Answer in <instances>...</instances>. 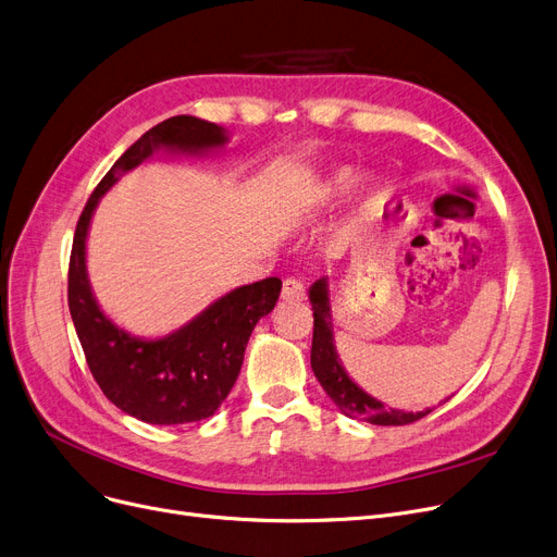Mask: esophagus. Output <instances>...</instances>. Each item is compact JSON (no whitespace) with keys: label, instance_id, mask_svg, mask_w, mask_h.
Masks as SVG:
<instances>
[{"label":"esophagus","instance_id":"34e87169","mask_svg":"<svg viewBox=\"0 0 557 557\" xmlns=\"http://www.w3.org/2000/svg\"><path fill=\"white\" fill-rule=\"evenodd\" d=\"M282 300H294V302L305 300V286H302V282L296 280V277L284 280V284H282Z\"/></svg>","mask_w":557,"mask_h":557}]
</instances>
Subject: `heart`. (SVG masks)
Instances as JSON below:
<instances>
[{
  "label": "heart",
  "mask_w": 557,
  "mask_h": 557,
  "mask_svg": "<svg viewBox=\"0 0 557 557\" xmlns=\"http://www.w3.org/2000/svg\"><path fill=\"white\" fill-rule=\"evenodd\" d=\"M352 186V173L348 171H336L332 173V177L319 188L321 200H336L342 198L344 193H348V188Z\"/></svg>",
  "instance_id": "heart-1"
}]
</instances>
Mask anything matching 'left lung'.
I'll list each match as a JSON object with an SVG mask.
<instances>
[{
	"mask_svg": "<svg viewBox=\"0 0 557 557\" xmlns=\"http://www.w3.org/2000/svg\"><path fill=\"white\" fill-rule=\"evenodd\" d=\"M309 302L313 309V338H311V371L321 382L325 394L334 405L350 419L369 421L373 425H407L423 419L432 409L423 412H403V409H386L377 398L369 396L346 373L342 359L334 348V327L330 309L327 277H321L309 286Z\"/></svg>",
	"mask_w": 557,
	"mask_h": 557,
	"instance_id": "left-lung-1",
	"label": "left lung"
}]
</instances>
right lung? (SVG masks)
Returning <instances> with one entry per match:
<instances>
[{
	"mask_svg": "<svg viewBox=\"0 0 557 557\" xmlns=\"http://www.w3.org/2000/svg\"><path fill=\"white\" fill-rule=\"evenodd\" d=\"M227 140L221 125L200 117L163 120L145 132L92 190L72 240L67 307L88 369L104 396L143 423L180 425L213 417L238 377L255 325L273 311L282 280L265 277L238 286L165 336H134L117 327L95 300L86 271L88 227L104 193L159 150L202 157L223 150Z\"/></svg>",
	"mask_w": 557,
	"mask_h": 557,
	"instance_id": "obj_1",
	"label": "right lung"
}]
</instances>
